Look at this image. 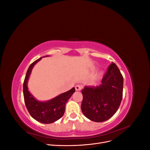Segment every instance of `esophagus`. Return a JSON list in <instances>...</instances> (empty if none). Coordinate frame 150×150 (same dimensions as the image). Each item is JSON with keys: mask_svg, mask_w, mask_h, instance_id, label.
I'll return each mask as SVG.
<instances>
[{"mask_svg": "<svg viewBox=\"0 0 150 150\" xmlns=\"http://www.w3.org/2000/svg\"><path fill=\"white\" fill-rule=\"evenodd\" d=\"M83 86L80 85V84H77L76 86H75V89H76V91H81V89H82Z\"/></svg>", "mask_w": 150, "mask_h": 150, "instance_id": "1", "label": "esophagus"}]
</instances>
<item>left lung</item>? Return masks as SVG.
Wrapping results in <instances>:
<instances>
[{
    "instance_id": "8db88e82",
    "label": "left lung",
    "mask_w": 150,
    "mask_h": 150,
    "mask_svg": "<svg viewBox=\"0 0 150 150\" xmlns=\"http://www.w3.org/2000/svg\"><path fill=\"white\" fill-rule=\"evenodd\" d=\"M123 90V78L115 63L109 66L99 86H86L82 90L81 110L94 122H103L114 115L120 106Z\"/></svg>"
}]
</instances>
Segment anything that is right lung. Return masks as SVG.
I'll return each instance as SVG.
<instances>
[{"label": "right lung", "mask_w": 150, "mask_h": 150, "mask_svg": "<svg viewBox=\"0 0 150 150\" xmlns=\"http://www.w3.org/2000/svg\"><path fill=\"white\" fill-rule=\"evenodd\" d=\"M46 56L44 57H47ZM42 57L32 63L28 68L23 84V93L25 106L30 116L34 120L44 124L52 123L59 120L65 111L66 104L75 92L72 88L67 92L63 93L50 100L40 101L35 99L28 89V83L32 69Z\"/></svg>", "instance_id": "add662e5"}]
</instances>
